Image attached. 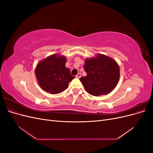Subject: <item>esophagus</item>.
<instances>
[{
    "instance_id": "esophagus-1",
    "label": "esophagus",
    "mask_w": 153,
    "mask_h": 153,
    "mask_svg": "<svg viewBox=\"0 0 153 153\" xmlns=\"http://www.w3.org/2000/svg\"><path fill=\"white\" fill-rule=\"evenodd\" d=\"M76 78H80V77H81V73H78L77 75H76Z\"/></svg>"
}]
</instances>
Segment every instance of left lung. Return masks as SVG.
<instances>
[{
    "label": "left lung",
    "instance_id": "left-lung-1",
    "mask_svg": "<svg viewBox=\"0 0 153 153\" xmlns=\"http://www.w3.org/2000/svg\"><path fill=\"white\" fill-rule=\"evenodd\" d=\"M84 66L87 73L80 78L88 93L95 96L108 94L117 85L119 67L112 58L98 54L96 58L86 59Z\"/></svg>",
    "mask_w": 153,
    "mask_h": 153
}]
</instances>
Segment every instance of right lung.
I'll return each mask as SVG.
<instances>
[{"mask_svg":"<svg viewBox=\"0 0 153 153\" xmlns=\"http://www.w3.org/2000/svg\"><path fill=\"white\" fill-rule=\"evenodd\" d=\"M66 58L55 54L40 62L36 68V76L40 87L51 94H59L66 89L75 77L65 66Z\"/></svg>","mask_w":153,"mask_h":153,"instance_id":"1","label":"right lung"}]
</instances>
